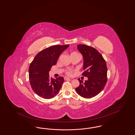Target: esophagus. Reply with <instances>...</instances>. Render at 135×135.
I'll list each match as a JSON object with an SVG mask.
<instances>
[{"label":"esophagus","instance_id":"34e87169","mask_svg":"<svg viewBox=\"0 0 135 135\" xmlns=\"http://www.w3.org/2000/svg\"><path fill=\"white\" fill-rule=\"evenodd\" d=\"M64 79L65 80H69V79H70V78H68V77H65L64 78Z\"/></svg>","mask_w":135,"mask_h":135}]
</instances>
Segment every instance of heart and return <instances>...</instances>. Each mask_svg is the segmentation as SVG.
<instances>
[{"instance_id":"obj_1","label":"heart","mask_w":135,"mask_h":135,"mask_svg":"<svg viewBox=\"0 0 135 135\" xmlns=\"http://www.w3.org/2000/svg\"><path fill=\"white\" fill-rule=\"evenodd\" d=\"M72 53H75V52ZM73 72H74L73 70L69 69V70H68V71L66 72V73H67V74L68 75H70H70H72Z\"/></svg>"}]
</instances>
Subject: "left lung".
<instances>
[{
	"label": "left lung",
	"instance_id": "8db88e82",
	"mask_svg": "<svg viewBox=\"0 0 135 135\" xmlns=\"http://www.w3.org/2000/svg\"><path fill=\"white\" fill-rule=\"evenodd\" d=\"M83 57V76L88 77L83 81L78 79L80 85L75 89L82 97L92 98L100 93L107 82V67L102 55L92 47L84 44L77 45Z\"/></svg>",
	"mask_w": 135,
	"mask_h": 135
}]
</instances>
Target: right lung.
<instances>
[{
	"label": "right lung",
	"mask_w": 135,
	"mask_h": 135,
	"mask_svg": "<svg viewBox=\"0 0 135 135\" xmlns=\"http://www.w3.org/2000/svg\"><path fill=\"white\" fill-rule=\"evenodd\" d=\"M69 45H53L39 52L29 67V79L33 91L41 98H53L59 92L64 82L63 77L53 79L49 72L57 63L61 54Z\"/></svg>",
	"instance_id": "obj_1"
}]
</instances>
